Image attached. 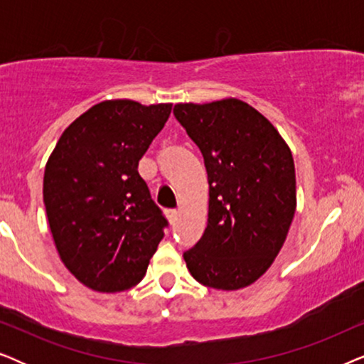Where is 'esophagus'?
Masks as SVG:
<instances>
[{
	"mask_svg": "<svg viewBox=\"0 0 364 364\" xmlns=\"http://www.w3.org/2000/svg\"><path fill=\"white\" fill-rule=\"evenodd\" d=\"M177 210L176 208H171V210H167V215H168V220H171V223H173L177 220Z\"/></svg>",
	"mask_w": 364,
	"mask_h": 364,
	"instance_id": "1",
	"label": "esophagus"
}]
</instances>
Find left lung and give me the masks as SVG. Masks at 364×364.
I'll return each instance as SVG.
<instances>
[{
	"mask_svg": "<svg viewBox=\"0 0 364 364\" xmlns=\"http://www.w3.org/2000/svg\"><path fill=\"white\" fill-rule=\"evenodd\" d=\"M208 177V220L183 252L188 272L215 290H238L265 273L296 208L295 164L270 121L238 99L176 104Z\"/></svg>",
	"mask_w": 364,
	"mask_h": 364,
	"instance_id": "obj_1",
	"label": "left lung"
}]
</instances>
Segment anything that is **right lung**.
I'll use <instances>...</instances> for the list:
<instances>
[{
    "label": "right lung",
    "instance_id": "add662e5",
    "mask_svg": "<svg viewBox=\"0 0 364 364\" xmlns=\"http://www.w3.org/2000/svg\"><path fill=\"white\" fill-rule=\"evenodd\" d=\"M171 111L99 102L63 132L46 164L43 198L58 253L92 290L137 285L168 227L137 167Z\"/></svg>",
    "mask_w": 364,
    "mask_h": 364
}]
</instances>
